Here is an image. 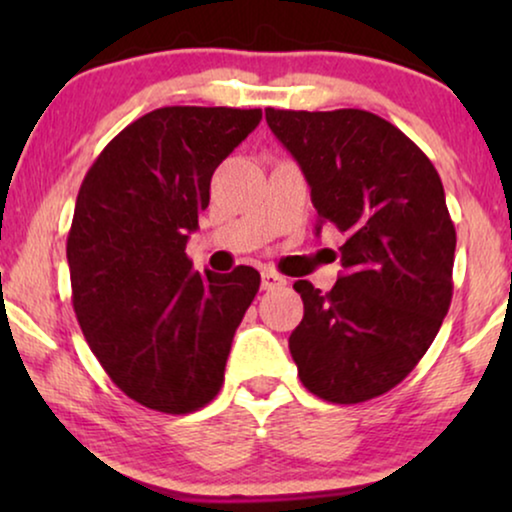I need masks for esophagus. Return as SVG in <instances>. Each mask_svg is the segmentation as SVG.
<instances>
[{
	"mask_svg": "<svg viewBox=\"0 0 512 512\" xmlns=\"http://www.w3.org/2000/svg\"><path fill=\"white\" fill-rule=\"evenodd\" d=\"M261 286H263V291H275V289H282V286H286V279L282 275H277V272L265 270L261 277Z\"/></svg>",
	"mask_w": 512,
	"mask_h": 512,
	"instance_id": "obj_1",
	"label": "esophagus"
}]
</instances>
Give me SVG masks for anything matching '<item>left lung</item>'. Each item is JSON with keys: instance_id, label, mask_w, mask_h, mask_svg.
Instances as JSON below:
<instances>
[{"instance_id": "left-lung-1", "label": "left lung", "mask_w": 512, "mask_h": 512, "mask_svg": "<svg viewBox=\"0 0 512 512\" xmlns=\"http://www.w3.org/2000/svg\"><path fill=\"white\" fill-rule=\"evenodd\" d=\"M265 121L312 188L317 230L347 237L331 291L293 284L305 305L289 338L298 377L328 403L370 401L412 373L450 310L457 233L443 181L370 111L268 107Z\"/></svg>"}]
</instances>
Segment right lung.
Returning a JSON list of instances; mask_svg holds the SVG:
<instances>
[{
  "mask_svg": "<svg viewBox=\"0 0 512 512\" xmlns=\"http://www.w3.org/2000/svg\"><path fill=\"white\" fill-rule=\"evenodd\" d=\"M261 109L163 107L95 158L67 235L72 305L111 382L144 408L195 412L219 394L233 335L261 286L237 265L193 270L188 233L223 158Z\"/></svg>",
  "mask_w": 512,
  "mask_h": 512,
  "instance_id": "right-lung-1",
  "label": "right lung"
}]
</instances>
